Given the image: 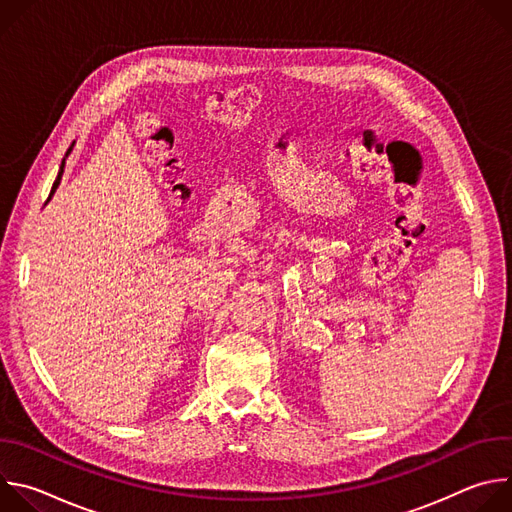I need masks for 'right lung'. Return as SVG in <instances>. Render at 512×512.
<instances>
[{
	"instance_id": "obj_1",
	"label": "right lung",
	"mask_w": 512,
	"mask_h": 512,
	"mask_svg": "<svg viewBox=\"0 0 512 512\" xmlns=\"http://www.w3.org/2000/svg\"><path fill=\"white\" fill-rule=\"evenodd\" d=\"M70 150H72V145H70V148H68V152H66V156L70 154ZM62 172H64V160H62V164H60V170H58V176H56V180H54V184H52V190H50V196H48V200L52 198V194L56 192V188H58V184H60V178H62ZM46 200V202H48Z\"/></svg>"
}]
</instances>
